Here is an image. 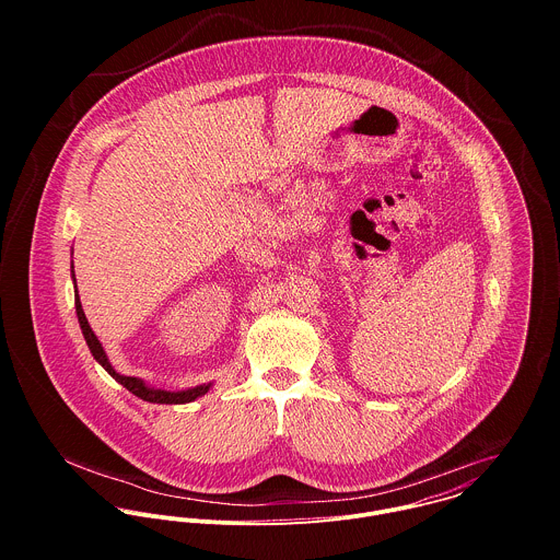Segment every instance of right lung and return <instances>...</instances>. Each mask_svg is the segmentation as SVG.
Here are the masks:
<instances>
[{
    "label": "right lung",
    "mask_w": 560,
    "mask_h": 560,
    "mask_svg": "<svg viewBox=\"0 0 560 560\" xmlns=\"http://www.w3.org/2000/svg\"><path fill=\"white\" fill-rule=\"evenodd\" d=\"M73 278H75V276H73ZM75 308H78V319H80L83 338H85V342H88V347H90L94 360H96L118 384H122V386H125L129 393H133L136 397L149 400V402H189V400L202 397V395L209 390V384H207V386H196V388L183 390V393L155 390V388H149L144 382H140V380H136V377H125V375L116 373V371L112 369V364L107 362V355H105V351H103L98 338L94 336V331H92L90 325H88V319H85V315H83V308H81L80 295H78V293H75Z\"/></svg>",
    "instance_id": "1"
}]
</instances>
